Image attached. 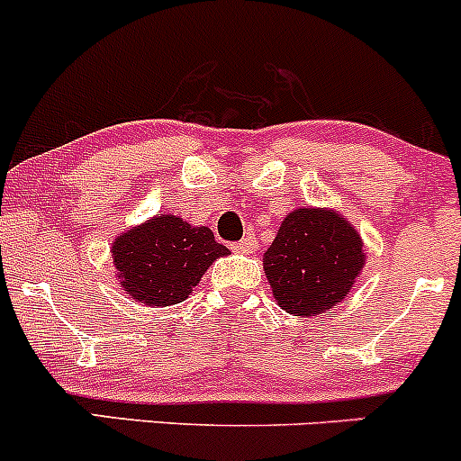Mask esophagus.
Instances as JSON below:
<instances>
[{
  "label": "esophagus",
  "mask_w": 461,
  "mask_h": 461,
  "mask_svg": "<svg viewBox=\"0 0 461 461\" xmlns=\"http://www.w3.org/2000/svg\"><path fill=\"white\" fill-rule=\"evenodd\" d=\"M230 249L235 250V252H241V255H249V252H252V250L257 249V241H255V237H244V240H241V241L232 244Z\"/></svg>",
  "instance_id": "esophagus-1"
}]
</instances>
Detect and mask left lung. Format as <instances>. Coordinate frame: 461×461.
Listing matches in <instances>:
<instances>
[{"label": "left lung", "mask_w": 461, "mask_h": 461, "mask_svg": "<svg viewBox=\"0 0 461 461\" xmlns=\"http://www.w3.org/2000/svg\"><path fill=\"white\" fill-rule=\"evenodd\" d=\"M365 266L363 240L339 212L294 209L264 252V270L281 310L328 312L349 294Z\"/></svg>", "instance_id": "obj_1"}]
</instances>
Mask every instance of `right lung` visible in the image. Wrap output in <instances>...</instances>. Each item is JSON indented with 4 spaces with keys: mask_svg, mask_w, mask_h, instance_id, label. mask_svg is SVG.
<instances>
[{
    "mask_svg": "<svg viewBox=\"0 0 461 461\" xmlns=\"http://www.w3.org/2000/svg\"><path fill=\"white\" fill-rule=\"evenodd\" d=\"M224 244L206 226H191L177 215H158L116 237L112 259L122 290L145 305L182 303Z\"/></svg>",
    "mask_w": 461,
    "mask_h": 461,
    "instance_id": "right-lung-1",
    "label": "right lung"
}]
</instances>
